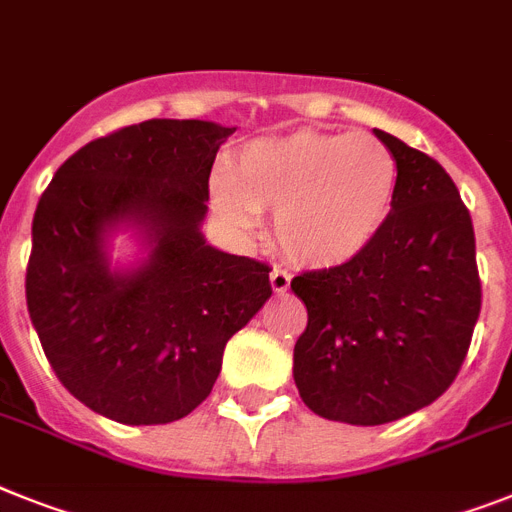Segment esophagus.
Returning <instances> with one entry per match:
<instances>
[{"mask_svg": "<svg viewBox=\"0 0 512 512\" xmlns=\"http://www.w3.org/2000/svg\"><path fill=\"white\" fill-rule=\"evenodd\" d=\"M269 282H272L274 293H285L287 287H290V274L277 266V269H272V274H269Z\"/></svg>", "mask_w": 512, "mask_h": 512, "instance_id": "esophagus-1", "label": "esophagus"}]
</instances>
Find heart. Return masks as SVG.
Returning <instances> with one entry per match:
<instances>
[{"instance_id": "b5f03b06", "label": "heart", "mask_w": 512, "mask_h": 512, "mask_svg": "<svg viewBox=\"0 0 512 512\" xmlns=\"http://www.w3.org/2000/svg\"><path fill=\"white\" fill-rule=\"evenodd\" d=\"M398 159L374 135L295 130L240 149L211 201L238 230L277 211L274 235L295 264L335 269L379 238L398 196Z\"/></svg>"}]
</instances>
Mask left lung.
I'll list each match as a JSON object with an SVG mask.
<instances>
[{"label":"left lung","instance_id":"obj_1","mask_svg":"<svg viewBox=\"0 0 512 512\" xmlns=\"http://www.w3.org/2000/svg\"><path fill=\"white\" fill-rule=\"evenodd\" d=\"M398 159V196L379 238L350 264L298 274L308 324L295 387L316 416L390 424L458 377L481 311L471 214L442 164L374 130Z\"/></svg>","mask_w":512,"mask_h":512}]
</instances>
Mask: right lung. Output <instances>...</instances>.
<instances>
[{"label":"right lung","instance_id":"1","mask_svg":"<svg viewBox=\"0 0 512 512\" xmlns=\"http://www.w3.org/2000/svg\"><path fill=\"white\" fill-rule=\"evenodd\" d=\"M235 133L146 120L75 151L33 214L25 301L70 395L130 426L170 424L209 398L225 345L269 301V264L201 235L211 164ZM128 226L147 256L112 267Z\"/></svg>","mask_w":512,"mask_h":512}]
</instances>
